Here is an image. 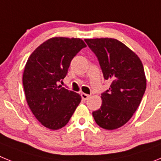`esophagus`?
<instances>
[{
    "instance_id": "obj_1",
    "label": "esophagus",
    "mask_w": 161,
    "mask_h": 161,
    "mask_svg": "<svg viewBox=\"0 0 161 161\" xmlns=\"http://www.w3.org/2000/svg\"><path fill=\"white\" fill-rule=\"evenodd\" d=\"M81 97H82V99H84V100H87L88 98L89 97V95L86 94V93H81Z\"/></svg>"
}]
</instances>
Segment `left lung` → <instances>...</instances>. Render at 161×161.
Returning <instances> with one entry per match:
<instances>
[{"label":"left lung","mask_w":161,"mask_h":161,"mask_svg":"<svg viewBox=\"0 0 161 161\" xmlns=\"http://www.w3.org/2000/svg\"><path fill=\"white\" fill-rule=\"evenodd\" d=\"M85 41L97 58L104 79L111 81L109 89L102 93V106L93 112V116L102 128L114 130L130 120L141 102L146 89L143 64L137 55L117 39Z\"/></svg>","instance_id":"1"}]
</instances>
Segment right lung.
<instances>
[{
  "label": "right lung",
  "mask_w": 161,
  "mask_h": 161,
  "mask_svg": "<svg viewBox=\"0 0 161 161\" xmlns=\"http://www.w3.org/2000/svg\"><path fill=\"white\" fill-rule=\"evenodd\" d=\"M86 47L80 38L56 37L48 39L33 52L22 77L30 109L42 125L51 130L64 126L81 101V97L60 85L71 61Z\"/></svg>",
  "instance_id": "right-lung-1"
}]
</instances>
